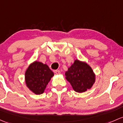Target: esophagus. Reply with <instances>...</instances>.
Wrapping results in <instances>:
<instances>
[{
    "label": "esophagus",
    "mask_w": 123,
    "mask_h": 123,
    "mask_svg": "<svg viewBox=\"0 0 123 123\" xmlns=\"http://www.w3.org/2000/svg\"><path fill=\"white\" fill-rule=\"evenodd\" d=\"M54 72H55V73L57 75H59L61 74V72L59 70H55L54 71Z\"/></svg>",
    "instance_id": "obj_1"
}]
</instances>
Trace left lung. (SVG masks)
Returning a JSON list of instances; mask_svg holds the SVG:
<instances>
[{
	"label": "left lung",
	"mask_w": 123,
	"mask_h": 123,
	"mask_svg": "<svg viewBox=\"0 0 123 123\" xmlns=\"http://www.w3.org/2000/svg\"><path fill=\"white\" fill-rule=\"evenodd\" d=\"M65 79L76 92H84L91 88L95 82V73L86 62L75 59L65 72Z\"/></svg>",
	"instance_id": "left-lung-1"
}]
</instances>
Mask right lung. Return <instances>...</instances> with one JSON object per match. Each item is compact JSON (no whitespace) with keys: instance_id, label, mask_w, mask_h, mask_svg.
I'll return each instance as SVG.
<instances>
[{"instance_id":"add662e5","label":"right lung","mask_w":123,"mask_h":123,"mask_svg":"<svg viewBox=\"0 0 123 123\" xmlns=\"http://www.w3.org/2000/svg\"><path fill=\"white\" fill-rule=\"evenodd\" d=\"M54 75V72L46 64L35 61L31 63L26 69L25 73L26 86L35 94H42Z\"/></svg>"}]
</instances>
